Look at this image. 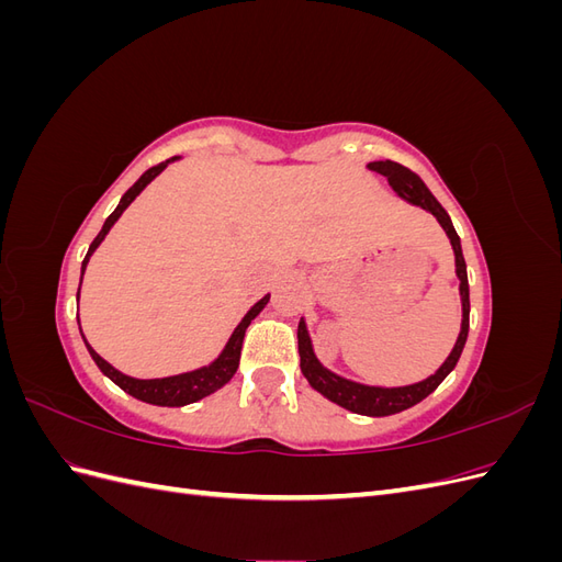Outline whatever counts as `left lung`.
Masks as SVG:
<instances>
[{"instance_id":"left-lung-1","label":"left lung","mask_w":562,"mask_h":562,"mask_svg":"<svg viewBox=\"0 0 562 562\" xmlns=\"http://www.w3.org/2000/svg\"><path fill=\"white\" fill-rule=\"evenodd\" d=\"M368 168L370 171L382 173L389 180L391 190H394L403 201L413 203V206H419L424 211H429L438 220V225L443 227V232L448 234L452 252H454V274L459 279V300H462V326H459L457 342H454L450 356L443 363H440V368L434 372V375H429L422 382H415V384H405V386L361 384V382H353V380L337 375V372H333L330 368H326L318 361L310 330H307V321H304V316L300 318V326H297L300 370H302V375L307 378V382L312 384V389H316L323 398H328L356 415L386 417V415L403 413V411H407V407H413L419 401L427 398L429 394H434L436 386L454 370L459 356H462V351H464L467 337H469V279H467V262L462 255V241H459L452 220H450L448 211L440 206L438 199L431 194L429 187L424 184V180L417 173H413L411 168H405L391 159L370 161Z\"/></svg>"}]
</instances>
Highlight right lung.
<instances>
[{"label": "right lung", "mask_w": 562, "mask_h": 562, "mask_svg": "<svg viewBox=\"0 0 562 562\" xmlns=\"http://www.w3.org/2000/svg\"><path fill=\"white\" fill-rule=\"evenodd\" d=\"M178 159H180V157H171V159H166V161H161V164H157V166L147 168V171H145L138 180L133 182L131 190H128L122 199H119L116 209H114L112 215L105 220L103 229L98 232L93 244L89 246L87 258H83V262H81V279H83V271H87V265H89V260H91V255L95 252V248H98L100 244L105 241L108 232L114 227L116 220L122 217V213L131 206V201H133L135 196H138V194L145 190V187L164 171V168H166L168 164H173V161H178ZM81 279H79V291H81ZM79 291H77V302H79ZM267 302H269V293H267L262 300H258V302L252 304V307L246 312V316L239 321V326H236L234 333L229 335V339H227V345L223 347V351H220L209 366L187 370V372H180V375H171V378H155V380L131 378V375H126V372L116 370L112 363H108V361L103 359V356H100V353L87 342V337H83V333H81V323H79V333H81V337H83V345H87V349H89V353H91V359H93L95 366L100 368V372H103L105 378H110L119 389H124L128 396L138 398V401H143V403H149V405L182 407V405H190V403H196V401H201V398H206V396L215 394L217 389H223V386L234 378V372H236V368H239V359H241V345H244L246 328L250 326V321L267 307Z\"/></svg>", "instance_id": "right-lung-1"}]
</instances>
